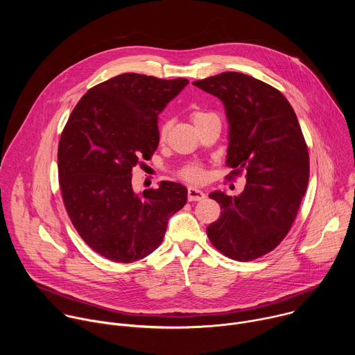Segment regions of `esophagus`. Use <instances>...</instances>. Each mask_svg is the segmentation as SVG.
I'll list each match as a JSON object with an SVG mask.
<instances>
[{"label": "esophagus", "instance_id": "obj_1", "mask_svg": "<svg viewBox=\"0 0 355 355\" xmlns=\"http://www.w3.org/2000/svg\"><path fill=\"white\" fill-rule=\"evenodd\" d=\"M207 195L204 193V191H200L198 188H193V187H189L188 188V200L191 202H195V200H202Z\"/></svg>", "mask_w": 355, "mask_h": 355}]
</instances>
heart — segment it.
<instances>
[{"mask_svg": "<svg viewBox=\"0 0 355 355\" xmlns=\"http://www.w3.org/2000/svg\"><path fill=\"white\" fill-rule=\"evenodd\" d=\"M211 115H214V114H209V112H204V111L196 110V111H192V112H191V119H192V122L196 125V123H199L200 121H204L205 118H208V116H211ZM170 125H171V123H170L168 121H166V122H163V123L160 125L159 136H160L162 140L167 136L168 129H170ZM178 175H180L182 180L189 181V182H200V181H204V178H205V171H204V168H202V167L198 166V164H188V166L182 167V168L178 171Z\"/></svg>", "mask_w": 355, "mask_h": 355, "instance_id": "heart-1", "label": "heart"}]
</instances>
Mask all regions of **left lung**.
<instances>
[{"label":"left lung","mask_w":355,"mask_h":355,"mask_svg":"<svg viewBox=\"0 0 355 355\" xmlns=\"http://www.w3.org/2000/svg\"><path fill=\"white\" fill-rule=\"evenodd\" d=\"M193 85L223 103L229 122L226 166L232 175L245 171L240 195H209L222 212L208 226V237L226 257L251 261L272 251L297 215L309 181L308 146L293 108L277 88L236 71Z\"/></svg>","instance_id":"8db88e82"}]
</instances>
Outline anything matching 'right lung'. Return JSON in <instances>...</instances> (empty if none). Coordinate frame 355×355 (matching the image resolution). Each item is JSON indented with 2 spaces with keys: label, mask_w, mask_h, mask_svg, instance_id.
Instances as JSON below:
<instances>
[{
  "label": "right lung",
  "mask_w": 355,
  "mask_h": 355,
  "mask_svg": "<svg viewBox=\"0 0 355 355\" xmlns=\"http://www.w3.org/2000/svg\"><path fill=\"white\" fill-rule=\"evenodd\" d=\"M188 84L125 73L78 101L59 141V184L69 218L99 256L133 263L163 241L168 219L187 204V188L162 181L137 195L132 170L159 146L157 116Z\"/></svg>",
  "instance_id": "1"
}]
</instances>
